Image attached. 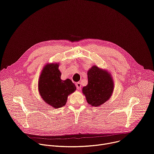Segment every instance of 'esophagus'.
<instances>
[{
    "label": "esophagus",
    "instance_id": "34e87169",
    "mask_svg": "<svg viewBox=\"0 0 154 154\" xmlns=\"http://www.w3.org/2000/svg\"><path fill=\"white\" fill-rule=\"evenodd\" d=\"M75 85H76V87H77V89L78 90H81V88H82V84H81V83H80V82H77V83H76Z\"/></svg>",
    "mask_w": 154,
    "mask_h": 154
}]
</instances>
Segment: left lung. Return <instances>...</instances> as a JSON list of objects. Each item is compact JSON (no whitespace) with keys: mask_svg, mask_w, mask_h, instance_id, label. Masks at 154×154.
I'll return each instance as SVG.
<instances>
[{"mask_svg":"<svg viewBox=\"0 0 154 154\" xmlns=\"http://www.w3.org/2000/svg\"><path fill=\"white\" fill-rule=\"evenodd\" d=\"M88 85L82 92L93 106H98L109 99L113 91V81L108 72L94 66L88 72Z\"/></svg>","mask_w":154,"mask_h":154,"instance_id":"8db88e82","label":"left lung"}]
</instances>
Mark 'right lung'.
I'll use <instances>...</instances> for the list:
<instances>
[{"label":"right lung","instance_id":"obj_1","mask_svg":"<svg viewBox=\"0 0 154 154\" xmlns=\"http://www.w3.org/2000/svg\"><path fill=\"white\" fill-rule=\"evenodd\" d=\"M61 74L58 64H48L43 68L39 79L38 90L41 97L54 108L65 105L68 95L76 90L70 79L61 80Z\"/></svg>","mask_w":154,"mask_h":154}]
</instances>
